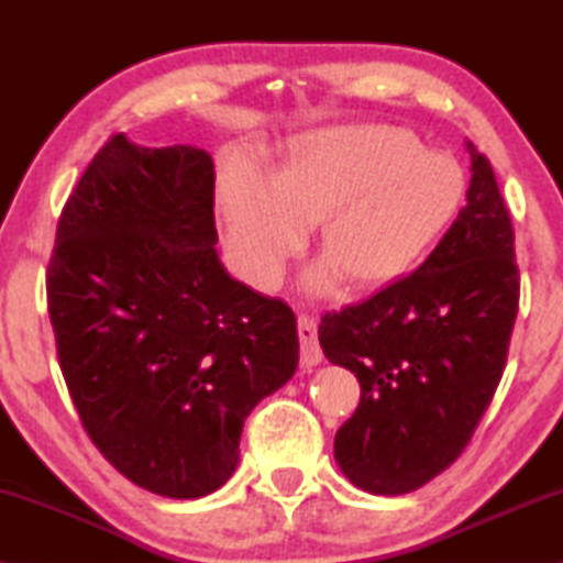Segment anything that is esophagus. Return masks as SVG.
<instances>
[{"mask_svg":"<svg viewBox=\"0 0 563 563\" xmlns=\"http://www.w3.org/2000/svg\"><path fill=\"white\" fill-rule=\"evenodd\" d=\"M298 335H300V365L316 367L322 362V350L318 345V325L308 316L298 318Z\"/></svg>","mask_w":563,"mask_h":563,"instance_id":"34e87169","label":"esophagus"}]
</instances>
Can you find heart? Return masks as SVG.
I'll return each mask as SVG.
<instances>
[{
  "label": "heart",
  "instance_id": "heart-1",
  "mask_svg": "<svg viewBox=\"0 0 563 563\" xmlns=\"http://www.w3.org/2000/svg\"><path fill=\"white\" fill-rule=\"evenodd\" d=\"M464 170L424 151L415 133L383 123L318 129L283 151L273 184L251 166L218 178L216 206L238 275L268 290L318 221L322 258L305 288L328 295L350 275L379 288L415 268L464 201Z\"/></svg>",
  "mask_w": 563,
  "mask_h": 563
}]
</instances>
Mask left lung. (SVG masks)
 Masks as SVG:
<instances>
[{
  "instance_id": "obj_1",
  "label": "left lung",
  "mask_w": 563,
  "mask_h": 563,
  "mask_svg": "<svg viewBox=\"0 0 563 563\" xmlns=\"http://www.w3.org/2000/svg\"><path fill=\"white\" fill-rule=\"evenodd\" d=\"M466 206L419 268L325 312L318 338L360 379L335 434L342 474L369 494L415 492L444 472L487 412L519 308L514 228L487 156L466 141Z\"/></svg>"
}]
</instances>
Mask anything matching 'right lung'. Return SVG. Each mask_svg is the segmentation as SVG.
Here are the masks:
<instances>
[{
  "label": "right lung",
  "mask_w": 563,
  "mask_h": 563,
  "mask_svg": "<svg viewBox=\"0 0 563 563\" xmlns=\"http://www.w3.org/2000/svg\"><path fill=\"white\" fill-rule=\"evenodd\" d=\"M213 188L208 151L117 133L66 201L46 271L56 355L91 442L170 499L231 479L245 417L298 367L292 310L218 258Z\"/></svg>",
  "instance_id": "obj_1"
}]
</instances>
